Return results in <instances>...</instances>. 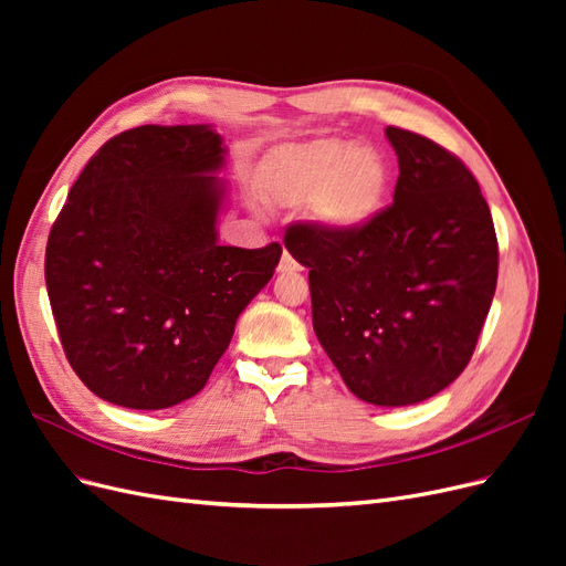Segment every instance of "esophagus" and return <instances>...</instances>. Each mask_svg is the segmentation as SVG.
I'll use <instances>...</instances> for the list:
<instances>
[{"label": "esophagus", "mask_w": 566, "mask_h": 566, "mask_svg": "<svg viewBox=\"0 0 566 566\" xmlns=\"http://www.w3.org/2000/svg\"><path fill=\"white\" fill-rule=\"evenodd\" d=\"M279 271H283V273H295V271H300V264L293 260V256H290V252H283Z\"/></svg>", "instance_id": "esophagus-1"}]
</instances>
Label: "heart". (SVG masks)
Segmentation results:
<instances>
[{"label":"heart","mask_w":566,"mask_h":566,"mask_svg":"<svg viewBox=\"0 0 566 566\" xmlns=\"http://www.w3.org/2000/svg\"><path fill=\"white\" fill-rule=\"evenodd\" d=\"M262 186L285 205L306 202L323 229L349 235L380 214L389 165L373 146L318 136L273 153L262 169Z\"/></svg>","instance_id":"heart-1"}]
</instances>
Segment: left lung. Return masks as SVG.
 <instances>
[{"instance_id": "1", "label": "left lung", "mask_w": 566, "mask_h": 566, "mask_svg": "<svg viewBox=\"0 0 566 566\" xmlns=\"http://www.w3.org/2000/svg\"><path fill=\"white\" fill-rule=\"evenodd\" d=\"M397 150L394 202L361 231L287 227L310 269L312 321L352 394L410 406L470 364L499 281V241L479 184L427 136L387 127Z\"/></svg>"}]
</instances>
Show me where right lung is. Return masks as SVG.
<instances>
[{
  "label": "right lung",
  "mask_w": 566,
  "mask_h": 566,
  "mask_svg": "<svg viewBox=\"0 0 566 566\" xmlns=\"http://www.w3.org/2000/svg\"><path fill=\"white\" fill-rule=\"evenodd\" d=\"M221 136L144 125L82 169L51 227L44 279L67 364L96 397L160 410L196 397L281 245L217 243Z\"/></svg>",
  "instance_id": "add662e5"
}]
</instances>
